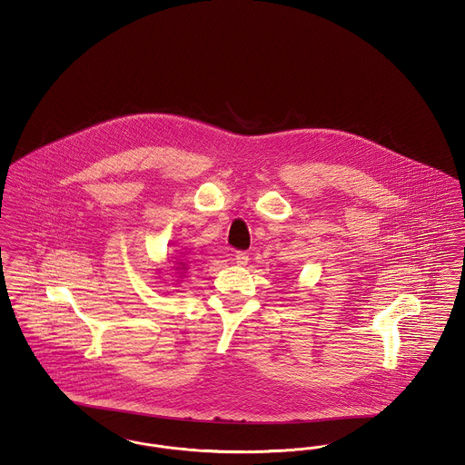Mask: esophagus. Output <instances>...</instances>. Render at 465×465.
<instances>
[{"label":"esophagus","mask_w":465,"mask_h":465,"mask_svg":"<svg viewBox=\"0 0 465 465\" xmlns=\"http://www.w3.org/2000/svg\"><path fill=\"white\" fill-rule=\"evenodd\" d=\"M235 262H237V265L239 266L247 265V262H249V254H247L245 251H239V252L235 254Z\"/></svg>","instance_id":"1"}]
</instances>
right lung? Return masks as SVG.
<instances>
[{"mask_svg":"<svg viewBox=\"0 0 465 465\" xmlns=\"http://www.w3.org/2000/svg\"><path fill=\"white\" fill-rule=\"evenodd\" d=\"M177 265L181 266H176V270H184V263H183V262H181V263H177Z\"/></svg>","mask_w":465,"mask_h":465,"instance_id":"add662e5","label":"right lung"}]
</instances>
